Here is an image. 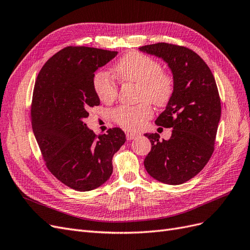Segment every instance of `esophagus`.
I'll use <instances>...</instances> for the list:
<instances>
[{"instance_id": "obj_1", "label": "esophagus", "mask_w": 250, "mask_h": 250, "mask_svg": "<svg viewBox=\"0 0 250 250\" xmlns=\"http://www.w3.org/2000/svg\"><path fill=\"white\" fill-rule=\"evenodd\" d=\"M137 135H139V134L132 133V132H127V133H126V139H127L128 141H131V140L135 139V137H136Z\"/></svg>"}]
</instances>
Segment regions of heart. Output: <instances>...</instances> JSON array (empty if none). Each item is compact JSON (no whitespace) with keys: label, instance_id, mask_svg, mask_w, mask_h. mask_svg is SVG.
Here are the masks:
<instances>
[{"label":"heart","instance_id":"obj_1","mask_svg":"<svg viewBox=\"0 0 250 250\" xmlns=\"http://www.w3.org/2000/svg\"><path fill=\"white\" fill-rule=\"evenodd\" d=\"M114 70L120 82L139 85V99L145 102L136 106H119L111 111V118L127 130H140L152 117V108L148 101L156 106H165L173 97L174 76L170 72L162 70V65L156 59L140 51L125 54L116 63ZM93 88L102 102L110 103L118 98L119 85L105 72L99 71L94 75Z\"/></svg>","mask_w":250,"mask_h":250}]
</instances>
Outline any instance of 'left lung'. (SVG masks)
<instances>
[{"label":"left lung","instance_id":"left-lung-1","mask_svg":"<svg viewBox=\"0 0 250 250\" xmlns=\"http://www.w3.org/2000/svg\"><path fill=\"white\" fill-rule=\"evenodd\" d=\"M145 53L162 58L175 80L173 97L156 125L173 128L168 141L158 133H146L152 145L144 165L162 183L183 184L207 165L214 151L221 103L214 76L204 60L188 47L159 42L141 46Z\"/></svg>","mask_w":250,"mask_h":250}]
</instances>
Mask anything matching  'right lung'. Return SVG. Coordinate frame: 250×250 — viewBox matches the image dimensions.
<instances>
[{"instance_id": "right-lung-1", "label": "right lung", "mask_w": 250, "mask_h": 250, "mask_svg": "<svg viewBox=\"0 0 250 250\" xmlns=\"http://www.w3.org/2000/svg\"><path fill=\"white\" fill-rule=\"evenodd\" d=\"M88 46H67L38 73L31 103L34 135L45 166L60 182L77 191L93 190L113 173V156L125 143L118 127L96 135L83 123L99 105L94 73L117 56Z\"/></svg>"}]
</instances>
